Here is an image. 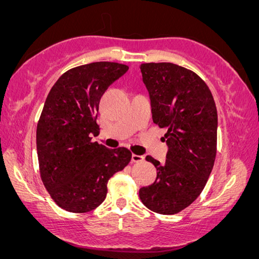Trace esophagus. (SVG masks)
<instances>
[{
  "mask_svg": "<svg viewBox=\"0 0 259 259\" xmlns=\"http://www.w3.org/2000/svg\"><path fill=\"white\" fill-rule=\"evenodd\" d=\"M145 160V158L143 155H137V154H132V161L133 162H143Z\"/></svg>",
  "mask_w": 259,
  "mask_h": 259,
  "instance_id": "34e87169",
  "label": "esophagus"
}]
</instances>
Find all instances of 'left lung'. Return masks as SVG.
Here are the masks:
<instances>
[{
    "mask_svg": "<svg viewBox=\"0 0 259 259\" xmlns=\"http://www.w3.org/2000/svg\"><path fill=\"white\" fill-rule=\"evenodd\" d=\"M140 70L152 118L166 130L168 151L165 164L146 157L157 168V179L141 187L139 197L151 211L176 214L199 197L213 168L217 108L207 84L192 70L171 62L143 63Z\"/></svg>",
    "mask_w": 259,
    "mask_h": 259,
    "instance_id": "8db88e82",
    "label": "left lung"
}]
</instances>
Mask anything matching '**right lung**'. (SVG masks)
I'll return each instance as SVG.
<instances>
[{
    "label": "right lung",
    "instance_id": "obj_1",
    "mask_svg": "<svg viewBox=\"0 0 259 259\" xmlns=\"http://www.w3.org/2000/svg\"><path fill=\"white\" fill-rule=\"evenodd\" d=\"M128 66L93 62L63 73L52 87L36 128L42 183L63 210L83 213L97 208L107 194V183L128 165L125 147L109 150L93 143L100 99Z\"/></svg>",
    "mask_w": 259,
    "mask_h": 259
}]
</instances>
